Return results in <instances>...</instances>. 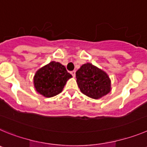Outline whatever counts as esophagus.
<instances>
[{
	"label": "esophagus",
	"instance_id": "esophagus-1",
	"mask_svg": "<svg viewBox=\"0 0 147 147\" xmlns=\"http://www.w3.org/2000/svg\"><path fill=\"white\" fill-rule=\"evenodd\" d=\"M71 75H72V77H73V78H75V70L72 71V72H71Z\"/></svg>",
	"mask_w": 147,
	"mask_h": 147
}]
</instances>
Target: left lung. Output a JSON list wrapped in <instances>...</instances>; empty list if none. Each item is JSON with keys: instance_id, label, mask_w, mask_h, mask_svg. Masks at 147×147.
<instances>
[{"instance_id": "8db88e82", "label": "left lung", "mask_w": 147, "mask_h": 147, "mask_svg": "<svg viewBox=\"0 0 147 147\" xmlns=\"http://www.w3.org/2000/svg\"><path fill=\"white\" fill-rule=\"evenodd\" d=\"M80 92L90 98H102L111 91V80L108 74L90 63L84 64L76 72Z\"/></svg>"}]
</instances>
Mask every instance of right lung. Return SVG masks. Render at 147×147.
<instances>
[{"label": "right lung", "instance_id": "right-lung-1", "mask_svg": "<svg viewBox=\"0 0 147 147\" xmlns=\"http://www.w3.org/2000/svg\"><path fill=\"white\" fill-rule=\"evenodd\" d=\"M72 78L59 62L51 61L39 69L34 76L36 91L45 97H52L63 91L67 80Z\"/></svg>", "mask_w": 147, "mask_h": 147}]
</instances>
